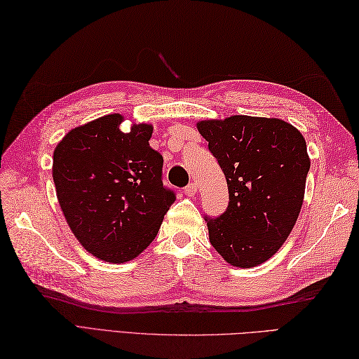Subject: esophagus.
I'll return each mask as SVG.
<instances>
[{"instance_id":"1","label":"esophagus","mask_w":359,"mask_h":359,"mask_svg":"<svg viewBox=\"0 0 359 359\" xmlns=\"http://www.w3.org/2000/svg\"><path fill=\"white\" fill-rule=\"evenodd\" d=\"M196 190H198V187H196L195 182H190L189 186L184 187V194H186L187 196H195V195H196Z\"/></svg>"}]
</instances>
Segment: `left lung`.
I'll use <instances>...</instances> for the list:
<instances>
[{
	"mask_svg": "<svg viewBox=\"0 0 359 359\" xmlns=\"http://www.w3.org/2000/svg\"><path fill=\"white\" fill-rule=\"evenodd\" d=\"M196 128L230 194L224 215L205 217L210 243L233 266L264 264L283 245L300 215L311 168L304 138L291 123L268 117L201 120Z\"/></svg>",
	"mask_w": 359,
	"mask_h": 359,
	"instance_id": "1",
	"label": "left lung"
}]
</instances>
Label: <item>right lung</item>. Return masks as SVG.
<instances>
[{"instance_id": "add662e5", "label": "right lung", "mask_w": 359, "mask_h": 359, "mask_svg": "<svg viewBox=\"0 0 359 359\" xmlns=\"http://www.w3.org/2000/svg\"><path fill=\"white\" fill-rule=\"evenodd\" d=\"M109 114L77 126L57 143L53 181L79 243L99 260L125 264L155 239L175 194L163 186V156L149 146L154 126Z\"/></svg>"}]
</instances>
